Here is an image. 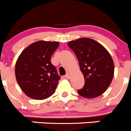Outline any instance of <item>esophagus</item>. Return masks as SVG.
<instances>
[{
	"label": "esophagus",
	"mask_w": 131,
	"mask_h": 131,
	"mask_svg": "<svg viewBox=\"0 0 131 131\" xmlns=\"http://www.w3.org/2000/svg\"><path fill=\"white\" fill-rule=\"evenodd\" d=\"M64 77L66 79H69L70 78V75H69V73H67L66 75L64 76Z\"/></svg>",
	"instance_id": "obj_1"
}]
</instances>
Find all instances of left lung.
<instances>
[{
    "instance_id": "obj_1",
    "label": "left lung",
    "mask_w": 131,
    "mask_h": 131,
    "mask_svg": "<svg viewBox=\"0 0 131 131\" xmlns=\"http://www.w3.org/2000/svg\"><path fill=\"white\" fill-rule=\"evenodd\" d=\"M68 45L75 52L84 79V85L77 91L84 98H93L102 94L111 84L114 63L107 50L96 40L81 38Z\"/></svg>"
}]
</instances>
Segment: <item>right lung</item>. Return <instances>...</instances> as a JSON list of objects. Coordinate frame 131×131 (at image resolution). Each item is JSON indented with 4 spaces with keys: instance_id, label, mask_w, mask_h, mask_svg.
<instances>
[{
    "instance_id": "1",
    "label": "right lung",
    "mask_w": 131,
    "mask_h": 131,
    "mask_svg": "<svg viewBox=\"0 0 131 131\" xmlns=\"http://www.w3.org/2000/svg\"><path fill=\"white\" fill-rule=\"evenodd\" d=\"M59 42L40 40L21 53L16 63L17 82L29 98L44 100L55 92L60 77L50 58Z\"/></svg>"
}]
</instances>
